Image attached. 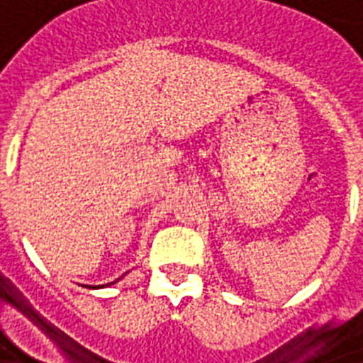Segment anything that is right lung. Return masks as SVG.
<instances>
[{"mask_svg": "<svg viewBox=\"0 0 363 363\" xmlns=\"http://www.w3.org/2000/svg\"><path fill=\"white\" fill-rule=\"evenodd\" d=\"M111 284H113V282H111ZM88 288H90V286H88ZM92 288H96V286H92ZM99 288V286H98Z\"/></svg>", "mask_w": 363, "mask_h": 363, "instance_id": "obj_1", "label": "right lung"}]
</instances>
